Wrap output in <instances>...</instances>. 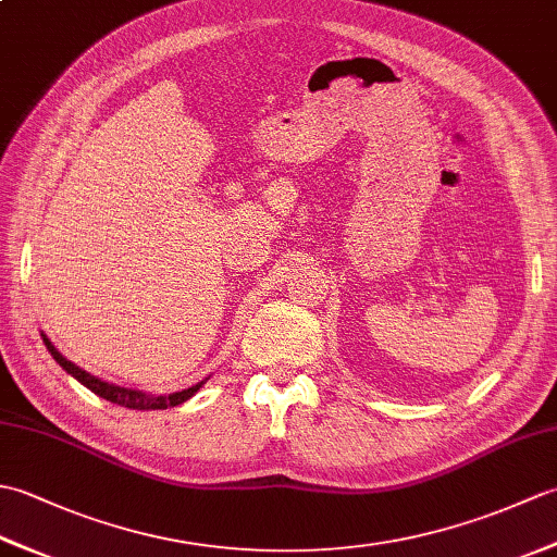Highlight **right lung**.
Returning a JSON list of instances; mask_svg holds the SVG:
<instances>
[{
  "instance_id": "obj_1",
  "label": "right lung",
  "mask_w": 557,
  "mask_h": 557,
  "mask_svg": "<svg viewBox=\"0 0 557 557\" xmlns=\"http://www.w3.org/2000/svg\"><path fill=\"white\" fill-rule=\"evenodd\" d=\"M42 342H45V347L50 349L54 361H57L59 366H62V369H64L66 373L74 375L78 383H83L88 389H92V393L100 395L102 399H108V401H112V405H120V407H128V409H168V407H176V405H182V401H186L188 397H194V395L198 393V389H200V385L206 383V381H200L198 385L188 387V389H182V393H174V395H160V397L146 395V393H140V389L120 387V385H110V383H104V381H98L96 375L81 371L76 363L66 361V359L62 357V354H59V351L52 347V342L47 339L45 335H42Z\"/></svg>"
}]
</instances>
